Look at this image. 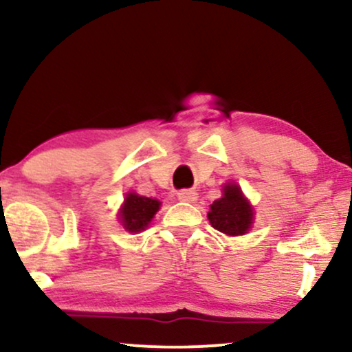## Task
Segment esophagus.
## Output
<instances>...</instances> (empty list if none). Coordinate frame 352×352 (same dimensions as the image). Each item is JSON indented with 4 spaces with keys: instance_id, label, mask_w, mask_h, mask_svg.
<instances>
[{
    "instance_id": "obj_1",
    "label": "esophagus",
    "mask_w": 352,
    "mask_h": 352,
    "mask_svg": "<svg viewBox=\"0 0 352 352\" xmlns=\"http://www.w3.org/2000/svg\"><path fill=\"white\" fill-rule=\"evenodd\" d=\"M197 195H199V193H197L195 190H190V188L180 190V192L177 193V197H179V200H182V201H188V204H192V201H195V200H197Z\"/></svg>"
}]
</instances>
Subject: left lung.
<instances>
[{"mask_svg": "<svg viewBox=\"0 0 352 352\" xmlns=\"http://www.w3.org/2000/svg\"><path fill=\"white\" fill-rule=\"evenodd\" d=\"M208 220L218 232L232 236L243 235L253 223V210L245 200L240 187L235 184H227L223 188V197L210 205Z\"/></svg>", "mask_w": 352, "mask_h": 352, "instance_id": "left-lung-1", "label": "left lung"}]
</instances>
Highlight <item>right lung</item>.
Returning a JSON list of instances; mask_svg holds the SVG:
<instances>
[{
    "label": "right lung",
    "instance_id": "obj_1",
    "mask_svg": "<svg viewBox=\"0 0 352 352\" xmlns=\"http://www.w3.org/2000/svg\"><path fill=\"white\" fill-rule=\"evenodd\" d=\"M159 207V200L140 197L137 193H129L124 200V207L120 210V220L129 232H140V230L147 228Z\"/></svg>",
    "mask_w": 352,
    "mask_h": 352
}]
</instances>
